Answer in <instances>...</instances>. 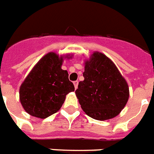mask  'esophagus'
I'll use <instances>...</instances> for the list:
<instances>
[{
  "instance_id": "1",
  "label": "esophagus",
  "mask_w": 154,
  "mask_h": 154,
  "mask_svg": "<svg viewBox=\"0 0 154 154\" xmlns=\"http://www.w3.org/2000/svg\"><path fill=\"white\" fill-rule=\"evenodd\" d=\"M73 85H74V88H75V89H77V87H78V81H73Z\"/></svg>"
}]
</instances>
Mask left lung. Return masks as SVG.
Instances as JSON below:
<instances>
[{"label":"left lung","instance_id":"8db88e82","mask_svg":"<svg viewBox=\"0 0 154 154\" xmlns=\"http://www.w3.org/2000/svg\"><path fill=\"white\" fill-rule=\"evenodd\" d=\"M85 80L75 91L87 116L97 120H107L120 113L129 99L127 81L112 60L95 51L85 61Z\"/></svg>","mask_w":154,"mask_h":154}]
</instances>
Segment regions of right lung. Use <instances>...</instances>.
<instances>
[{"label":"right lung","mask_w":154,"mask_h":154,"mask_svg":"<svg viewBox=\"0 0 154 154\" xmlns=\"http://www.w3.org/2000/svg\"><path fill=\"white\" fill-rule=\"evenodd\" d=\"M71 57L70 54L64 57L49 52L35 65L19 92L20 103L27 113L45 119L59 111L66 95L74 91L68 72L62 69L64 58Z\"/></svg>","instance_id":"obj_1"}]
</instances>
